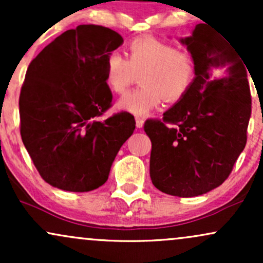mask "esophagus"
I'll list each match as a JSON object with an SVG mask.
<instances>
[{"label": "esophagus", "instance_id": "obj_1", "mask_svg": "<svg viewBox=\"0 0 263 263\" xmlns=\"http://www.w3.org/2000/svg\"><path fill=\"white\" fill-rule=\"evenodd\" d=\"M143 125H144V120L143 119H136V126H137V128H142L143 127Z\"/></svg>", "mask_w": 263, "mask_h": 263}]
</instances>
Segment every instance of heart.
Returning <instances> with one entry per match:
<instances>
[{"label": "heart", "instance_id": "1", "mask_svg": "<svg viewBox=\"0 0 263 263\" xmlns=\"http://www.w3.org/2000/svg\"><path fill=\"white\" fill-rule=\"evenodd\" d=\"M141 74V87L125 95L120 110L142 117L167 101L185 95L195 78L194 60L188 53L153 37H140L127 45V58L115 50L105 63V81L111 91L122 95Z\"/></svg>", "mask_w": 263, "mask_h": 263}]
</instances>
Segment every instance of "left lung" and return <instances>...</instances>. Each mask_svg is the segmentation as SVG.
I'll return each mask as SVG.
<instances>
[{
  "instance_id": "8db88e82",
  "label": "left lung",
  "mask_w": 263,
  "mask_h": 263,
  "mask_svg": "<svg viewBox=\"0 0 263 263\" xmlns=\"http://www.w3.org/2000/svg\"><path fill=\"white\" fill-rule=\"evenodd\" d=\"M180 43L194 60V81L163 121L144 122V132L152 142L153 185L190 198L218 188L231 173L246 146L251 93L245 62L206 25H197Z\"/></svg>"
}]
</instances>
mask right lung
I'll return each mask as SVG.
<instances>
[{
	"instance_id": "1",
	"label": "right lung",
	"mask_w": 263,
	"mask_h": 263,
	"mask_svg": "<svg viewBox=\"0 0 263 263\" xmlns=\"http://www.w3.org/2000/svg\"><path fill=\"white\" fill-rule=\"evenodd\" d=\"M123 43L112 29L80 25L32 60L20 95L21 136L41 177L66 192H90L107 180L117 152L134 134L135 117L98 121L112 101L107 55Z\"/></svg>"
}]
</instances>
